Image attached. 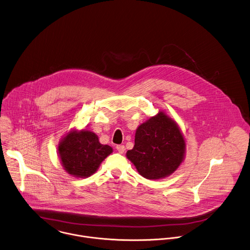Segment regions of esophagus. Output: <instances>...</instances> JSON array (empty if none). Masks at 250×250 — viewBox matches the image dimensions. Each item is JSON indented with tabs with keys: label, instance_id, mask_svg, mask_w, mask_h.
<instances>
[{
	"label": "esophagus",
	"instance_id": "obj_1",
	"mask_svg": "<svg viewBox=\"0 0 250 250\" xmlns=\"http://www.w3.org/2000/svg\"><path fill=\"white\" fill-rule=\"evenodd\" d=\"M116 149H117V150H118L120 153H124V151L125 150V148L124 145H117Z\"/></svg>",
	"mask_w": 250,
	"mask_h": 250
}]
</instances>
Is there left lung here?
Wrapping results in <instances>:
<instances>
[{
    "mask_svg": "<svg viewBox=\"0 0 250 250\" xmlns=\"http://www.w3.org/2000/svg\"><path fill=\"white\" fill-rule=\"evenodd\" d=\"M184 137L174 121L159 112L142 124L135 133V144L127 158L144 178L157 180L171 175L183 161Z\"/></svg>",
    "mask_w": 250,
    "mask_h": 250,
    "instance_id": "left-lung-1",
    "label": "left lung"
}]
</instances>
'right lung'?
I'll return each mask as SVG.
<instances>
[{
  "instance_id": "right-lung-1",
  "label": "right lung",
  "mask_w": 250,
  "mask_h": 250,
  "mask_svg": "<svg viewBox=\"0 0 250 250\" xmlns=\"http://www.w3.org/2000/svg\"><path fill=\"white\" fill-rule=\"evenodd\" d=\"M112 150L110 146L100 144L98 136L89 130L71 131L59 145L64 170L78 178L93 175Z\"/></svg>"
}]
</instances>
